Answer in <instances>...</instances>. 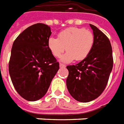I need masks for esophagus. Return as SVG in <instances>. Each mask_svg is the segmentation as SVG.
<instances>
[{
  "label": "esophagus",
  "instance_id": "1",
  "mask_svg": "<svg viewBox=\"0 0 124 124\" xmlns=\"http://www.w3.org/2000/svg\"><path fill=\"white\" fill-rule=\"evenodd\" d=\"M59 67H60L61 68H65V67H66V65H64V64H62V63H60V64H59Z\"/></svg>",
  "mask_w": 124,
  "mask_h": 124
}]
</instances>
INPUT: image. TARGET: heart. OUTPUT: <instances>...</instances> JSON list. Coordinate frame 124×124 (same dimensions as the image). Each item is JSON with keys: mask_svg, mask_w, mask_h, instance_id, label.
Returning a JSON list of instances; mask_svg holds the SVG:
<instances>
[{"mask_svg": "<svg viewBox=\"0 0 124 124\" xmlns=\"http://www.w3.org/2000/svg\"><path fill=\"white\" fill-rule=\"evenodd\" d=\"M94 42L93 32L85 28L72 27L61 31L58 38H50L47 46L53 55L59 57L65 49L67 50L61 57L63 63H70L75 59L81 61L91 53Z\"/></svg>", "mask_w": 124, "mask_h": 124, "instance_id": "heart-1", "label": "heart"}]
</instances>
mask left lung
Wrapping results in <instances>:
<instances>
[{
    "mask_svg": "<svg viewBox=\"0 0 124 124\" xmlns=\"http://www.w3.org/2000/svg\"><path fill=\"white\" fill-rule=\"evenodd\" d=\"M94 36L91 53L75 65H69L67 87L73 98L81 102L94 100L107 85L113 67L112 49L109 39L90 24Z\"/></svg>",
    "mask_w": 124,
    "mask_h": 124,
    "instance_id": "1",
    "label": "left lung"
}]
</instances>
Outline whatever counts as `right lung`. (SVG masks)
<instances>
[{
  "instance_id": "add662e5",
  "label": "right lung",
  "mask_w": 124,
  "mask_h": 124,
  "mask_svg": "<svg viewBox=\"0 0 124 124\" xmlns=\"http://www.w3.org/2000/svg\"><path fill=\"white\" fill-rule=\"evenodd\" d=\"M51 34L49 26L38 23L22 31L12 45L9 74L17 93L26 100L42 98L59 69L47 46Z\"/></svg>"
}]
</instances>
